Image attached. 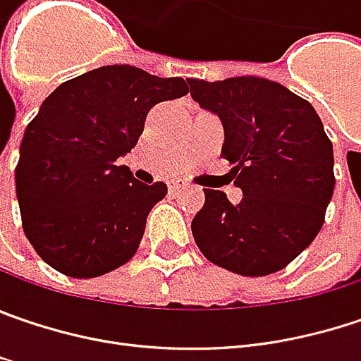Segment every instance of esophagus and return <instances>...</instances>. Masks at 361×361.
Listing matches in <instances>:
<instances>
[{
    "label": "esophagus",
    "instance_id": "34e87169",
    "mask_svg": "<svg viewBox=\"0 0 361 361\" xmlns=\"http://www.w3.org/2000/svg\"><path fill=\"white\" fill-rule=\"evenodd\" d=\"M185 188H188V183H185V181L176 180L169 183V190H171V192H180V190H185Z\"/></svg>",
    "mask_w": 361,
    "mask_h": 361
}]
</instances>
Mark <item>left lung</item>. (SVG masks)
Here are the masks:
<instances>
[{
  "instance_id": "8db88e82",
  "label": "left lung",
  "mask_w": 361,
  "mask_h": 361,
  "mask_svg": "<svg viewBox=\"0 0 361 361\" xmlns=\"http://www.w3.org/2000/svg\"><path fill=\"white\" fill-rule=\"evenodd\" d=\"M200 108L221 118L224 159L243 200L221 190L192 221L204 257L241 276L280 271L314 241L325 223L335 176L333 145L307 99L264 77L188 79Z\"/></svg>"
}]
</instances>
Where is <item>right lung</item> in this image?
Segmentation results:
<instances>
[{
  "mask_svg": "<svg viewBox=\"0 0 361 361\" xmlns=\"http://www.w3.org/2000/svg\"><path fill=\"white\" fill-rule=\"evenodd\" d=\"M190 90L181 77L108 65L61 83L28 124L16 167L22 226L36 253L71 278H97L135 253L167 185L133 178L149 110Z\"/></svg>",
  "mask_w": 361,
  "mask_h": 361,
  "instance_id": "add662e5",
  "label": "right lung"
}]
</instances>
